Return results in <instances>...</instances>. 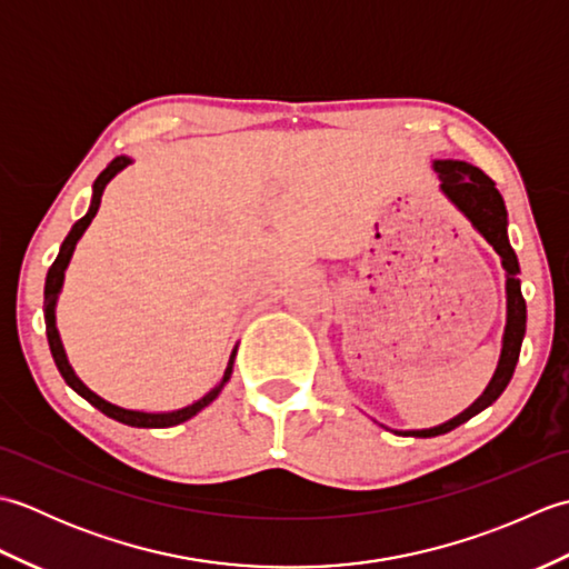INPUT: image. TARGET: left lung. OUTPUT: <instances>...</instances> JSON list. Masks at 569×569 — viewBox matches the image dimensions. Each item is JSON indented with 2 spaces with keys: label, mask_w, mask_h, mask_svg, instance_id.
<instances>
[{
  "label": "left lung",
  "mask_w": 569,
  "mask_h": 569,
  "mask_svg": "<svg viewBox=\"0 0 569 569\" xmlns=\"http://www.w3.org/2000/svg\"><path fill=\"white\" fill-rule=\"evenodd\" d=\"M432 168L435 173L440 176V190L445 192L447 200L467 217L471 227H475L501 257V266L506 271V328L501 337L499 365L485 393H481L467 410H462V413L442 422V426L426 430H393L396 435H410V438H435V435L450 432L497 401L513 377L526 335V300L521 293V281H518L521 266H518L516 251L509 241V212H506V204L501 192L497 190V183H493L485 171H479L477 166H471L467 161L442 159L432 161Z\"/></svg>",
  "instance_id": "obj_1"
}]
</instances>
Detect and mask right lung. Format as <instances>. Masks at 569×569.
Listing matches in <instances>:
<instances>
[{
    "mask_svg": "<svg viewBox=\"0 0 569 569\" xmlns=\"http://www.w3.org/2000/svg\"><path fill=\"white\" fill-rule=\"evenodd\" d=\"M131 163L129 156H117V159L104 168V171L98 176V180L92 183V200H90V210L84 212V217H80V220L72 224V229L68 232V237L63 239V244H60V251L58 257L53 261L51 269H48V276H46V288H43V318H46V337H48V347H51V355H53V361L56 367L60 371V377L66 379V383L70 386L72 391H76L78 396H82L84 401L92 403L98 410H102L104 416H110L119 422H124V426H131V428H171V426H180V422L190 420L192 416H198L202 408H208L217 396H220V391L224 389V383L229 381V377H232L234 371V359H237V347L232 349V355H229V361H227V369L222 373L220 383L214 386V389H210L208 393H204L202 398H198L196 403H190L186 408H178V410H166V413H149V410H131V408H122L117 403H110L104 401L102 396L94 393L92 389H88L80 381V377L76 373V369L70 367L68 361V355L63 349V342H60V335H58V328H56V303H58V296L60 291H63V281H66V269L68 263L72 259V251H76V244L80 241V237L84 234V229L90 227L92 217L98 214L100 210V202H102V192L107 188V183L119 173L124 171V168Z\"/></svg>",
    "mask_w": 569,
    "mask_h": 569,
    "instance_id": "1",
    "label": "right lung"
}]
</instances>
